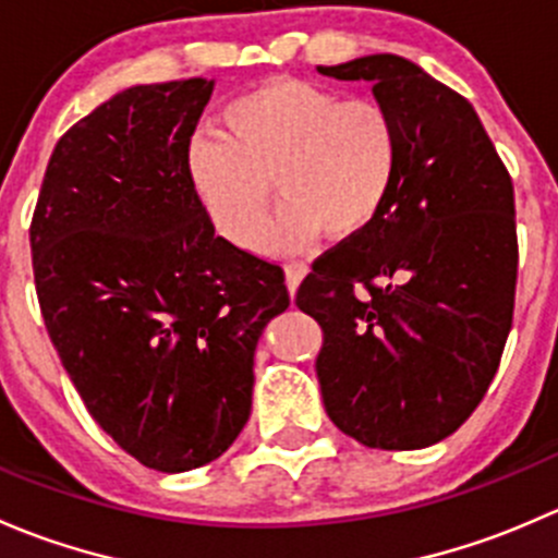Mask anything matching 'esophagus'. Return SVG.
Returning <instances> with one entry per match:
<instances>
[{
    "instance_id": "34e87169",
    "label": "esophagus",
    "mask_w": 558,
    "mask_h": 558,
    "mask_svg": "<svg viewBox=\"0 0 558 558\" xmlns=\"http://www.w3.org/2000/svg\"><path fill=\"white\" fill-rule=\"evenodd\" d=\"M307 272H311V269H307V264H302V262L286 264V286H289L291 296L296 294V289H300L302 278H305Z\"/></svg>"
}]
</instances>
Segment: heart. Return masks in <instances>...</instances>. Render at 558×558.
<instances>
[{
  "instance_id": "heart-1",
  "label": "heart",
  "mask_w": 558,
  "mask_h": 558,
  "mask_svg": "<svg viewBox=\"0 0 558 558\" xmlns=\"http://www.w3.org/2000/svg\"><path fill=\"white\" fill-rule=\"evenodd\" d=\"M227 134L191 140L189 178L218 232L247 245L256 238L272 189L278 213L258 238L267 253L300 251L364 232L391 196L399 132L373 99H342L294 77H272L227 107Z\"/></svg>"
}]
</instances>
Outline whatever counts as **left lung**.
<instances>
[{"mask_svg": "<svg viewBox=\"0 0 558 558\" xmlns=\"http://www.w3.org/2000/svg\"><path fill=\"white\" fill-rule=\"evenodd\" d=\"M318 72L373 83L399 132L380 216L296 291L324 329V408L367 448L435 446L481 404L513 324V180L472 105L413 61L375 53Z\"/></svg>", "mask_w": 558, "mask_h": 558, "instance_id": "left-lung-1", "label": "left lung"}]
</instances>
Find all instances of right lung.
Listing matches in <instances>:
<instances>
[{
	"instance_id": "1",
	"label": "right lung",
	"mask_w": 558,
	"mask_h": 558,
	"mask_svg": "<svg viewBox=\"0 0 558 558\" xmlns=\"http://www.w3.org/2000/svg\"><path fill=\"white\" fill-rule=\"evenodd\" d=\"M216 83L132 86L66 129L32 218L39 311L99 426L140 464H210L251 415L283 269L216 238L189 145Z\"/></svg>"
}]
</instances>
